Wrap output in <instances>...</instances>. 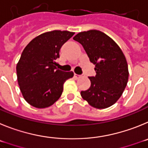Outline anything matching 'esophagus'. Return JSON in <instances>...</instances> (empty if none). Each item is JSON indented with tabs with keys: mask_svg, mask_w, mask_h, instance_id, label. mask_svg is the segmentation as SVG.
<instances>
[{
	"mask_svg": "<svg viewBox=\"0 0 148 148\" xmlns=\"http://www.w3.org/2000/svg\"><path fill=\"white\" fill-rule=\"evenodd\" d=\"M74 77H75V79H79L80 77H82V75H78V74H74Z\"/></svg>",
	"mask_w": 148,
	"mask_h": 148,
	"instance_id": "34e87169",
	"label": "esophagus"
}]
</instances>
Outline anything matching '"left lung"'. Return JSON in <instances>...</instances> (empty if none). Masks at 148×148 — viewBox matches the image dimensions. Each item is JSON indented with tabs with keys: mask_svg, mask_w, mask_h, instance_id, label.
<instances>
[{
	"mask_svg": "<svg viewBox=\"0 0 148 148\" xmlns=\"http://www.w3.org/2000/svg\"><path fill=\"white\" fill-rule=\"evenodd\" d=\"M83 46L95 65V77H89L90 86L80 93L92 107L107 108L120 98L128 80L126 58L116 42L98 30L81 32L73 38Z\"/></svg>",
	"mask_w": 148,
	"mask_h": 148,
	"instance_id": "1",
	"label": "left lung"
}]
</instances>
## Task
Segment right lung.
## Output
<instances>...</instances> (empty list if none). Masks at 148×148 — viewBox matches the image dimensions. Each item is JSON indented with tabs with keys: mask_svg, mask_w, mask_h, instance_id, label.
<instances>
[{
	"mask_svg": "<svg viewBox=\"0 0 148 148\" xmlns=\"http://www.w3.org/2000/svg\"><path fill=\"white\" fill-rule=\"evenodd\" d=\"M74 34L69 31L47 32L37 36L23 51L17 63L18 82L25 100L38 108L52 106L60 97L63 84L72 71L57 69L61 46Z\"/></svg>",
	"mask_w": 148,
	"mask_h": 148,
	"instance_id": "right-lung-1",
	"label": "right lung"
}]
</instances>
